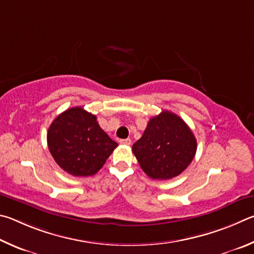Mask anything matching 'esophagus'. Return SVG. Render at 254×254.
<instances>
[{
	"mask_svg": "<svg viewBox=\"0 0 254 254\" xmlns=\"http://www.w3.org/2000/svg\"><path fill=\"white\" fill-rule=\"evenodd\" d=\"M119 143H120V144H123V145H130V144H131V140H130L129 138H126V139H120V140H119Z\"/></svg>",
	"mask_w": 254,
	"mask_h": 254,
	"instance_id": "esophagus-1",
	"label": "esophagus"
}]
</instances>
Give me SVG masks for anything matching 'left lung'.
I'll use <instances>...</instances> for the list:
<instances>
[{"label":"left lung","instance_id":"8db88e82","mask_svg":"<svg viewBox=\"0 0 254 254\" xmlns=\"http://www.w3.org/2000/svg\"><path fill=\"white\" fill-rule=\"evenodd\" d=\"M196 139L183 119L163 110L149 120L132 153L146 174L153 180H171L192 163Z\"/></svg>","mask_w":254,"mask_h":254}]
</instances>
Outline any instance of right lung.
Returning <instances> with one entry per match:
<instances>
[{
	"label": "right lung",
	"mask_w": 254,
	"mask_h": 254,
	"mask_svg": "<svg viewBox=\"0 0 254 254\" xmlns=\"http://www.w3.org/2000/svg\"><path fill=\"white\" fill-rule=\"evenodd\" d=\"M48 147L56 163L72 176H91L104 166L118 144L82 107L66 109L48 130Z\"/></svg>",
	"instance_id": "right-lung-1"
}]
</instances>
